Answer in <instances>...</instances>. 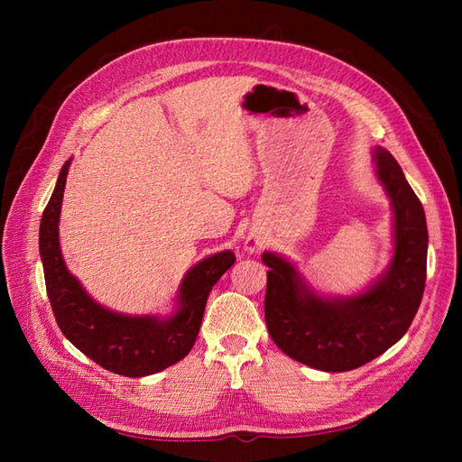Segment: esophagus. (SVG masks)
<instances>
[{
	"instance_id": "obj_1",
	"label": "esophagus",
	"mask_w": 462,
	"mask_h": 462,
	"mask_svg": "<svg viewBox=\"0 0 462 462\" xmlns=\"http://www.w3.org/2000/svg\"><path fill=\"white\" fill-rule=\"evenodd\" d=\"M262 248V239L256 233H248L246 239H245V250L246 253H258Z\"/></svg>"
}]
</instances>
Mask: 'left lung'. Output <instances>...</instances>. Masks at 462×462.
I'll return each mask as SVG.
<instances>
[{"mask_svg":"<svg viewBox=\"0 0 462 462\" xmlns=\"http://www.w3.org/2000/svg\"><path fill=\"white\" fill-rule=\"evenodd\" d=\"M374 173L391 200L393 248L387 268L355 295L328 297L316 291L299 265L265 250V326L292 360L321 370H355L393 346L411 328L426 285L428 227L420 200L397 160L372 148Z\"/></svg>","mask_w":462,"mask_h":462,"instance_id":"8db88e82","label":"left lung"}]
</instances>
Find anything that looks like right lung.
Wrapping results in <instances>:
<instances>
[{"label":"right lung","instance_id":"1","mask_svg":"<svg viewBox=\"0 0 462 462\" xmlns=\"http://www.w3.org/2000/svg\"><path fill=\"white\" fill-rule=\"evenodd\" d=\"M69 165L71 160L63 163L42 214L38 241L55 321L80 353L114 374L143 377L173 366L190 353L209 291L235 263V254L221 250L194 263L177 289L171 314L133 316L106 309L67 270L61 254L60 216Z\"/></svg>","mask_w":462,"mask_h":462}]
</instances>
